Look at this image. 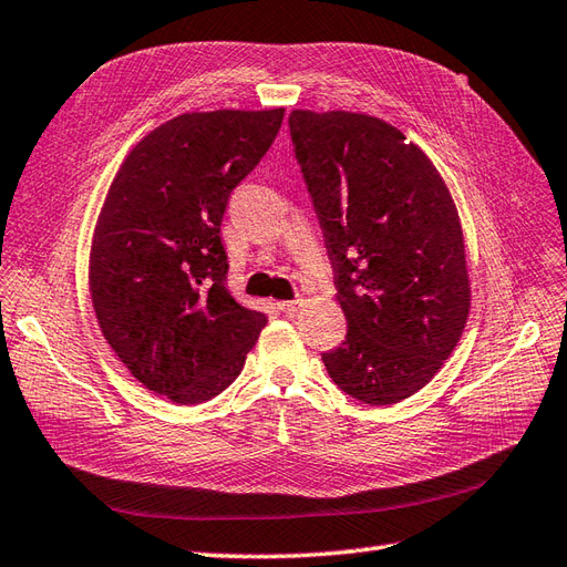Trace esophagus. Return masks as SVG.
I'll return each instance as SVG.
<instances>
[{
  "label": "esophagus",
  "mask_w": 567,
  "mask_h": 567,
  "mask_svg": "<svg viewBox=\"0 0 567 567\" xmlns=\"http://www.w3.org/2000/svg\"><path fill=\"white\" fill-rule=\"evenodd\" d=\"M301 307H303V301H301V299H295V301H280V303H278V309H280L285 316H289V318L297 316V313L301 311Z\"/></svg>",
  "instance_id": "1"
}]
</instances>
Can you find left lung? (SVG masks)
<instances>
[{
	"label": "left lung",
	"mask_w": 567,
	"mask_h": 567,
	"mask_svg": "<svg viewBox=\"0 0 567 567\" xmlns=\"http://www.w3.org/2000/svg\"><path fill=\"white\" fill-rule=\"evenodd\" d=\"M289 132L347 318L323 364L347 395L402 402L441 371L470 316L453 194L431 157L373 114L295 110Z\"/></svg>",
	"instance_id": "obj_1"
}]
</instances>
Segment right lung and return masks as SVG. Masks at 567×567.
Wrapping results in <instances>:
<instances>
[{"label": "right lung", "instance_id": "add662e5", "mask_svg": "<svg viewBox=\"0 0 567 567\" xmlns=\"http://www.w3.org/2000/svg\"><path fill=\"white\" fill-rule=\"evenodd\" d=\"M282 117L285 107L167 120L128 151L100 208L89 256L97 326L138 383L177 404L220 395L268 323L229 295L220 225Z\"/></svg>", "mask_w": 567, "mask_h": 567}]
</instances>
